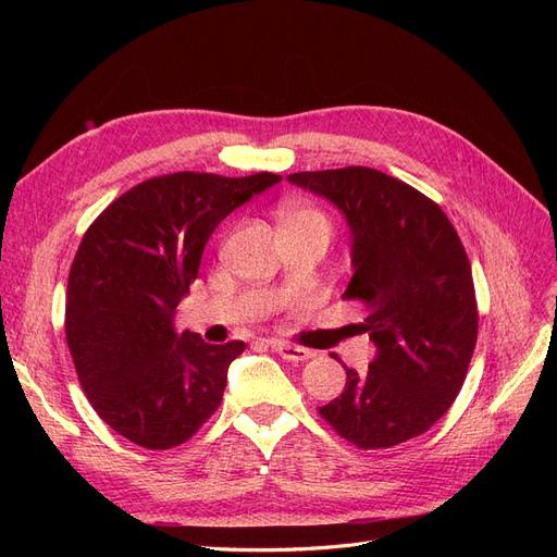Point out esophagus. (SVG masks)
Returning a JSON list of instances; mask_svg holds the SVG:
<instances>
[{"mask_svg": "<svg viewBox=\"0 0 557 557\" xmlns=\"http://www.w3.org/2000/svg\"><path fill=\"white\" fill-rule=\"evenodd\" d=\"M269 346H272V350L278 352L283 360H290V362H305V360L313 358V352L309 348H301V346H295V344H288V342L272 339V342H269Z\"/></svg>", "mask_w": 557, "mask_h": 557, "instance_id": "1", "label": "esophagus"}]
</instances>
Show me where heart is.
I'll return each mask as SVG.
<instances>
[{
    "label": "heart",
    "instance_id": "heart-1",
    "mask_svg": "<svg viewBox=\"0 0 557 557\" xmlns=\"http://www.w3.org/2000/svg\"><path fill=\"white\" fill-rule=\"evenodd\" d=\"M281 225H313L323 227L330 234V221L327 215L309 205H290L281 211Z\"/></svg>",
    "mask_w": 557,
    "mask_h": 557
}]
</instances>
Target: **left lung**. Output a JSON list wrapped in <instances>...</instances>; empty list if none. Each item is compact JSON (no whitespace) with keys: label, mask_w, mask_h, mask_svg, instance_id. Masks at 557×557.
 Masks as SVG:
<instances>
[{"label":"left lung","mask_w":557,"mask_h":557,"mask_svg":"<svg viewBox=\"0 0 557 557\" xmlns=\"http://www.w3.org/2000/svg\"><path fill=\"white\" fill-rule=\"evenodd\" d=\"M288 181L344 213L352 267L344 299L364 301L360 327L376 346L367 374L346 369L344 393L318 411L358 448L413 440L458 397L476 346L474 278L458 232L423 193L369 166Z\"/></svg>","instance_id":"8db88e82"}]
</instances>
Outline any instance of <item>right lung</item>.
Listing matches in <instances>:
<instances>
[{
    "label": "right lung",
    "mask_w": 557,
    "mask_h": 557,
    "mask_svg": "<svg viewBox=\"0 0 557 557\" xmlns=\"http://www.w3.org/2000/svg\"><path fill=\"white\" fill-rule=\"evenodd\" d=\"M281 176L178 172L117 197L83 234L66 283L64 332L83 393L132 444L188 442L218 409L246 344L176 332L174 313L221 221Z\"/></svg>",
    "instance_id": "add662e5"
}]
</instances>
